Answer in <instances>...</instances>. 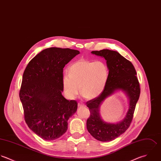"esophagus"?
I'll return each mask as SVG.
<instances>
[{
  "instance_id": "34e87169",
  "label": "esophagus",
  "mask_w": 161,
  "mask_h": 161,
  "mask_svg": "<svg viewBox=\"0 0 161 161\" xmlns=\"http://www.w3.org/2000/svg\"><path fill=\"white\" fill-rule=\"evenodd\" d=\"M85 106V105L82 103H81V102H80V103H78V107H84Z\"/></svg>"
}]
</instances>
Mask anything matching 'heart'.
Instances as JSON below:
<instances>
[{
  "label": "heart",
  "instance_id": "1",
  "mask_svg": "<svg viewBox=\"0 0 161 161\" xmlns=\"http://www.w3.org/2000/svg\"><path fill=\"white\" fill-rule=\"evenodd\" d=\"M109 77V69L103 60L81 58L68 68V75L62 77V87L69 99L75 98L80 92L87 99H94L104 90Z\"/></svg>",
  "mask_w": 161,
  "mask_h": 161
}]
</instances>
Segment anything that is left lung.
<instances>
[{"instance_id": "obj_1", "label": "left lung", "mask_w": 161, "mask_h": 161, "mask_svg": "<svg viewBox=\"0 0 161 161\" xmlns=\"http://www.w3.org/2000/svg\"><path fill=\"white\" fill-rule=\"evenodd\" d=\"M91 53L104 57L109 69V77L106 87L97 97L87 103L90 117L87 120V129L95 139L102 142L111 141L122 134L130 126L141 89L133 64L117 51L103 49ZM117 90H122L129 99V109L125 119L112 124L104 121L100 115V106L107 97Z\"/></svg>"}]
</instances>
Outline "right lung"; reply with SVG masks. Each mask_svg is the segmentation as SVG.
<instances>
[{"label": "right lung", "instance_id": "1", "mask_svg": "<svg viewBox=\"0 0 161 161\" xmlns=\"http://www.w3.org/2000/svg\"><path fill=\"white\" fill-rule=\"evenodd\" d=\"M79 51L51 47L42 51L27 64L19 97L28 127L44 140L61 137L67 120L77 110L76 101L62 94L63 69Z\"/></svg>", "mask_w": 161, "mask_h": 161}]
</instances>
